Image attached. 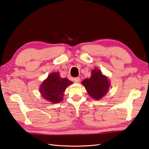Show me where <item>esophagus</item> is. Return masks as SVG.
<instances>
[{"mask_svg":"<svg viewBox=\"0 0 149 149\" xmlns=\"http://www.w3.org/2000/svg\"><path fill=\"white\" fill-rule=\"evenodd\" d=\"M74 81L75 83H79L80 81V78L79 77H76L74 78Z\"/></svg>","mask_w":149,"mask_h":149,"instance_id":"obj_1","label":"esophagus"}]
</instances>
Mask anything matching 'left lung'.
<instances>
[{
  "instance_id": "obj_1",
  "label": "left lung",
  "mask_w": 149,
  "mask_h": 149,
  "mask_svg": "<svg viewBox=\"0 0 149 149\" xmlns=\"http://www.w3.org/2000/svg\"><path fill=\"white\" fill-rule=\"evenodd\" d=\"M88 93L96 100H100L107 93L109 88V82L107 78L103 76L101 71L97 68L91 71V76L82 81Z\"/></svg>"
}]
</instances>
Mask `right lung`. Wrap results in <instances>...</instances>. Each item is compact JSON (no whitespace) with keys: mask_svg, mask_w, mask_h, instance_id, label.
I'll return each instance as SVG.
<instances>
[{"mask_svg":"<svg viewBox=\"0 0 149 149\" xmlns=\"http://www.w3.org/2000/svg\"><path fill=\"white\" fill-rule=\"evenodd\" d=\"M71 84L73 82L67 78H61L58 73H52L41 84L40 91L46 100L58 103L62 101L66 88Z\"/></svg>","mask_w":149,"mask_h":149,"instance_id":"obj_1","label":"right lung"}]
</instances>
